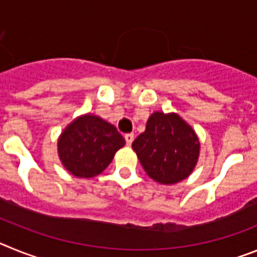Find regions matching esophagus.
Returning <instances> with one entry per match:
<instances>
[{
    "mask_svg": "<svg viewBox=\"0 0 257 257\" xmlns=\"http://www.w3.org/2000/svg\"><path fill=\"white\" fill-rule=\"evenodd\" d=\"M124 140H126V144L130 147L134 142V134H126V135H124Z\"/></svg>",
    "mask_w": 257,
    "mask_h": 257,
    "instance_id": "1",
    "label": "esophagus"
}]
</instances>
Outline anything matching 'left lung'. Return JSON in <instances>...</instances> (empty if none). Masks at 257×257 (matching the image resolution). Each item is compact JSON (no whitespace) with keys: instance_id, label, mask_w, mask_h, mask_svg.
Wrapping results in <instances>:
<instances>
[{"instance_id":"left-lung-1","label":"left lung","mask_w":257,"mask_h":257,"mask_svg":"<svg viewBox=\"0 0 257 257\" xmlns=\"http://www.w3.org/2000/svg\"><path fill=\"white\" fill-rule=\"evenodd\" d=\"M196 131L175 113L154 112L147 127L133 143L143 169L160 184H176L187 179L199 157Z\"/></svg>"}]
</instances>
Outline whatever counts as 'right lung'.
Instances as JSON below:
<instances>
[{"instance_id":"add662e5","label":"right lung","mask_w":257,"mask_h":257,"mask_svg":"<svg viewBox=\"0 0 257 257\" xmlns=\"http://www.w3.org/2000/svg\"><path fill=\"white\" fill-rule=\"evenodd\" d=\"M124 144L113 124L88 113L65 127L58 140V153L70 174L90 179L101 174Z\"/></svg>"}]
</instances>
